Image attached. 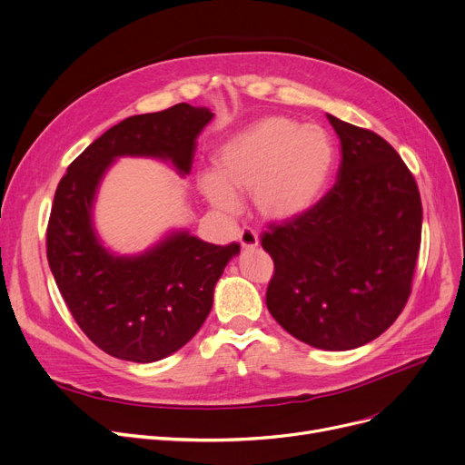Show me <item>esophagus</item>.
Returning a JSON list of instances; mask_svg holds the SVG:
<instances>
[{"instance_id": "esophagus-1", "label": "esophagus", "mask_w": 465, "mask_h": 465, "mask_svg": "<svg viewBox=\"0 0 465 465\" xmlns=\"http://www.w3.org/2000/svg\"><path fill=\"white\" fill-rule=\"evenodd\" d=\"M239 242H241V247L245 249V251H254L258 247L260 239H258V233L254 230L247 228V230H242L239 233Z\"/></svg>"}]
</instances>
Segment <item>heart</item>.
Returning <instances> with one entry per match:
<instances>
[{
  "instance_id": "obj_1",
  "label": "heart",
  "mask_w": 465,
  "mask_h": 465,
  "mask_svg": "<svg viewBox=\"0 0 465 465\" xmlns=\"http://www.w3.org/2000/svg\"><path fill=\"white\" fill-rule=\"evenodd\" d=\"M335 146L330 134L286 116H267L232 135L214 156L216 175L202 179L207 200L233 213L251 195L267 220H290L309 211L330 179Z\"/></svg>"
}]
</instances>
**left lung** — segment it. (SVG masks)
Listing matches in <instances>:
<instances>
[{"label": "left lung", "mask_w": 465, "mask_h": 465, "mask_svg": "<svg viewBox=\"0 0 465 465\" xmlns=\"http://www.w3.org/2000/svg\"><path fill=\"white\" fill-rule=\"evenodd\" d=\"M328 120L341 141L337 183L309 211L263 232L275 263L265 303L303 343L351 351L392 326L409 300L422 202L392 144Z\"/></svg>", "instance_id": "1"}]
</instances>
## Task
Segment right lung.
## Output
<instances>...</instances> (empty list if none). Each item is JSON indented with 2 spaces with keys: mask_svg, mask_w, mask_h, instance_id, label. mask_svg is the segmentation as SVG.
<instances>
[{
  "mask_svg": "<svg viewBox=\"0 0 465 465\" xmlns=\"http://www.w3.org/2000/svg\"><path fill=\"white\" fill-rule=\"evenodd\" d=\"M211 118L205 107L179 104L122 120L71 162L56 188L48 265L79 328L114 358L151 363L184 347L211 312L214 284L239 245L179 230L141 254L118 256L95 233V192L120 156L158 158L188 175L195 139Z\"/></svg>",
  "mask_w": 465,
  "mask_h": 465,
  "instance_id": "obj_1",
  "label": "right lung"
}]
</instances>
